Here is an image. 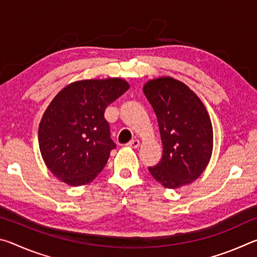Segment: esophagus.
<instances>
[{"label": "esophagus", "instance_id": "1", "mask_svg": "<svg viewBox=\"0 0 257 257\" xmlns=\"http://www.w3.org/2000/svg\"><path fill=\"white\" fill-rule=\"evenodd\" d=\"M127 146L132 147V149H137V147H139V141H137V139H135V141H132L130 143H128Z\"/></svg>", "mask_w": 257, "mask_h": 257}]
</instances>
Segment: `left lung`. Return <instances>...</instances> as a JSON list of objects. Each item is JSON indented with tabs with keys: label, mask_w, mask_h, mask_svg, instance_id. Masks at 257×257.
Here are the masks:
<instances>
[{
	"label": "left lung",
	"mask_w": 257,
	"mask_h": 257,
	"mask_svg": "<svg viewBox=\"0 0 257 257\" xmlns=\"http://www.w3.org/2000/svg\"><path fill=\"white\" fill-rule=\"evenodd\" d=\"M144 94L158 119L163 154L149 170L165 188L188 185L202 175L213 150V128L205 106L184 82L171 77L147 81Z\"/></svg>",
	"instance_id": "1"
}]
</instances>
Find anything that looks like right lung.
Listing matches in <instances>:
<instances>
[{"instance_id": "obj_1", "label": "right lung", "mask_w": 257, "mask_h": 257, "mask_svg": "<svg viewBox=\"0 0 257 257\" xmlns=\"http://www.w3.org/2000/svg\"><path fill=\"white\" fill-rule=\"evenodd\" d=\"M128 88L121 78L75 81L50 103L38 142L46 167L58 179L82 186L103 170L115 149L104 111Z\"/></svg>"}]
</instances>
